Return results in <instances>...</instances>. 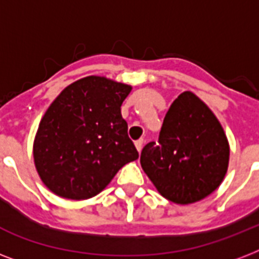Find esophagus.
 I'll return each instance as SVG.
<instances>
[{
    "label": "esophagus",
    "mask_w": 259,
    "mask_h": 259,
    "mask_svg": "<svg viewBox=\"0 0 259 259\" xmlns=\"http://www.w3.org/2000/svg\"><path fill=\"white\" fill-rule=\"evenodd\" d=\"M142 146H144V140H137V141H136V148H137V150L138 152H141V149H142Z\"/></svg>",
    "instance_id": "obj_1"
}]
</instances>
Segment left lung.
Returning <instances> with one entry per match:
<instances>
[{
    "label": "left lung",
    "instance_id": "obj_1",
    "mask_svg": "<svg viewBox=\"0 0 259 259\" xmlns=\"http://www.w3.org/2000/svg\"><path fill=\"white\" fill-rule=\"evenodd\" d=\"M229 156V142L217 117L195 94L184 91L170 105L158 141L144 146L140 161L162 196L188 204L221 185Z\"/></svg>",
    "mask_w": 259,
    "mask_h": 259
}]
</instances>
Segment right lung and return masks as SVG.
<instances>
[{"label":"right lung","mask_w":259,"mask_h":259,"mask_svg":"<svg viewBox=\"0 0 259 259\" xmlns=\"http://www.w3.org/2000/svg\"><path fill=\"white\" fill-rule=\"evenodd\" d=\"M132 87L87 76L63 90L34 138V165L54 193L83 200L101 192L138 158L121 106Z\"/></svg>","instance_id":"1"}]
</instances>
